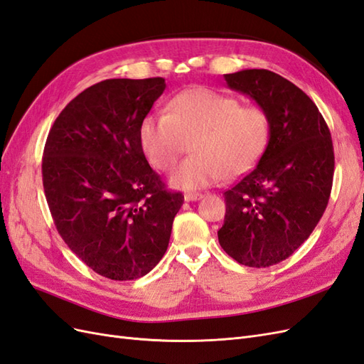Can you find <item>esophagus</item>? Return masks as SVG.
Masks as SVG:
<instances>
[{
  "instance_id": "34e87169",
  "label": "esophagus",
  "mask_w": 364,
  "mask_h": 364,
  "mask_svg": "<svg viewBox=\"0 0 364 364\" xmlns=\"http://www.w3.org/2000/svg\"><path fill=\"white\" fill-rule=\"evenodd\" d=\"M201 198H203L201 193H196V192H188V193H184V200H186V201H198V200H201Z\"/></svg>"
}]
</instances>
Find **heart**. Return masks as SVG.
Masks as SVG:
<instances>
[{
	"instance_id": "b5f03b06",
	"label": "heart",
	"mask_w": 364,
	"mask_h": 364,
	"mask_svg": "<svg viewBox=\"0 0 364 364\" xmlns=\"http://www.w3.org/2000/svg\"><path fill=\"white\" fill-rule=\"evenodd\" d=\"M272 134L268 112L210 88L176 95L169 114H149L140 127L141 149L159 171H169L192 143L193 157L171 175L173 188L203 189L247 172L261 159Z\"/></svg>"
}]
</instances>
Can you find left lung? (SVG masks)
<instances>
[{
    "label": "left lung",
    "instance_id": "8db88e82",
    "mask_svg": "<svg viewBox=\"0 0 364 364\" xmlns=\"http://www.w3.org/2000/svg\"><path fill=\"white\" fill-rule=\"evenodd\" d=\"M224 77L268 112L272 134L256 168L224 192L218 240L236 262L265 268L291 256L320 221L334 178V148L316 103L293 82L256 68Z\"/></svg>",
    "mask_w": 364,
    "mask_h": 364
}]
</instances>
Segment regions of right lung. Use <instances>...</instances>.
Returning <instances> with one entry per match:
<instances>
[{
    "label": "right lung",
    "instance_id": "right-lung-1",
    "mask_svg": "<svg viewBox=\"0 0 364 364\" xmlns=\"http://www.w3.org/2000/svg\"><path fill=\"white\" fill-rule=\"evenodd\" d=\"M163 77L107 79L73 99L51 127L43 184L62 240L111 280L148 274L168 250L184 196L166 189L140 143Z\"/></svg>",
    "mask_w": 364,
    "mask_h": 364
}]
</instances>
